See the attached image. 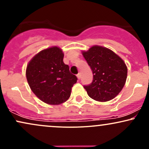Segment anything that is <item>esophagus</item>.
Wrapping results in <instances>:
<instances>
[{
  "mask_svg": "<svg viewBox=\"0 0 149 149\" xmlns=\"http://www.w3.org/2000/svg\"><path fill=\"white\" fill-rule=\"evenodd\" d=\"M77 77H78V79H80V78H81V75H80V73H78V74H77Z\"/></svg>",
  "mask_w": 149,
  "mask_h": 149,
  "instance_id": "obj_1",
  "label": "esophagus"
}]
</instances>
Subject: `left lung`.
Here are the masks:
<instances>
[{
    "instance_id": "left-lung-1",
    "label": "left lung",
    "mask_w": 149,
    "mask_h": 149,
    "mask_svg": "<svg viewBox=\"0 0 149 149\" xmlns=\"http://www.w3.org/2000/svg\"><path fill=\"white\" fill-rule=\"evenodd\" d=\"M83 54L93 73L92 83L83 86L88 96L98 102L113 100L127 79V69L123 60L111 49L101 46H93Z\"/></svg>"
}]
</instances>
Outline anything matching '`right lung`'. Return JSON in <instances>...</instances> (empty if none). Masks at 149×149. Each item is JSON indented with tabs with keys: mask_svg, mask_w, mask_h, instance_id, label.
<instances>
[{
	"mask_svg": "<svg viewBox=\"0 0 149 149\" xmlns=\"http://www.w3.org/2000/svg\"><path fill=\"white\" fill-rule=\"evenodd\" d=\"M64 54L57 47L40 52L27 66L26 76L31 89L42 102L52 105L64 103L70 97L77 77L63 61Z\"/></svg>",
	"mask_w": 149,
	"mask_h": 149,
	"instance_id": "right-lung-1",
	"label": "right lung"
}]
</instances>
